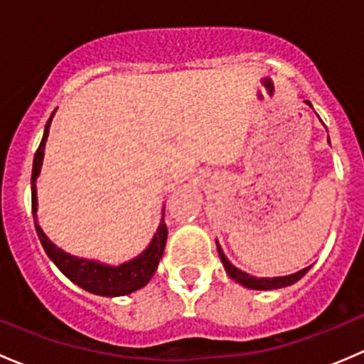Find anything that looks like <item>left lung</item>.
Returning <instances> with one entry per match:
<instances>
[{
    "label": "left lung",
    "instance_id": "obj_1",
    "mask_svg": "<svg viewBox=\"0 0 364 364\" xmlns=\"http://www.w3.org/2000/svg\"><path fill=\"white\" fill-rule=\"evenodd\" d=\"M306 104L310 105V102L306 100ZM216 248H218V255L220 259H222L223 262V267H225L227 274H229L232 280H236L237 284H241L243 287H248V289H255V291H273V289H282V287H287V285H292L296 284L297 280H301V278L304 277V274L308 273V269H310V266L304 267V269L297 271L294 274H289V277H277V278H255V277H250L248 273H245V271L237 269L236 266H232V264L229 262V259L225 257V253L222 252V248H220L218 241H216Z\"/></svg>",
    "mask_w": 364,
    "mask_h": 364
}]
</instances>
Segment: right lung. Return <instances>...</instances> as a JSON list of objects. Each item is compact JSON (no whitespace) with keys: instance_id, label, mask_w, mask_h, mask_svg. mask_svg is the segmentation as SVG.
Returning <instances> with one entry per match:
<instances>
[{"instance_id":"right-lung-1","label":"right lung","mask_w":364,"mask_h":364,"mask_svg":"<svg viewBox=\"0 0 364 364\" xmlns=\"http://www.w3.org/2000/svg\"><path fill=\"white\" fill-rule=\"evenodd\" d=\"M54 112L50 114L49 121H47L42 142H40L38 149H36L35 153V159H33L31 208L33 216H35V229L36 234H38L40 243H42L43 250L49 255V259L56 264L58 269H60L68 280H72L73 284L82 287L84 291L91 292V294L107 297L132 294V292L142 289L149 280H151L156 267H159L161 255H164L165 241H167V225H165L164 222V216H161L160 225L159 229H156V234L153 236L149 247L139 257H135V259L128 260V262L124 264H119V266H109V264H100L97 262V260L79 259V257L70 255V253L58 248L54 243H50L49 237L43 234L42 227L36 223V205H38V203H36L35 183L40 174V168H42L43 149H46V141L47 135H49V127L50 121H53Z\"/></svg>"}]
</instances>
